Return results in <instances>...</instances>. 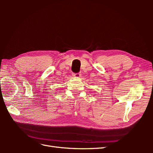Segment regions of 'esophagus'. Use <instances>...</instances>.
I'll list each match as a JSON object with an SVG mask.
<instances>
[{
    "mask_svg": "<svg viewBox=\"0 0 153 153\" xmlns=\"http://www.w3.org/2000/svg\"><path fill=\"white\" fill-rule=\"evenodd\" d=\"M80 73H73V76H75V77H76V78H78V77H80Z\"/></svg>",
    "mask_w": 153,
    "mask_h": 153,
    "instance_id": "34e87169",
    "label": "esophagus"
}]
</instances>
